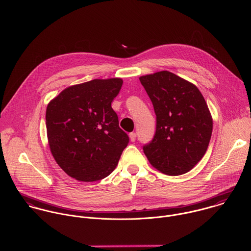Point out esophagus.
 I'll use <instances>...</instances> for the list:
<instances>
[{
  "instance_id": "esophagus-1",
  "label": "esophagus",
  "mask_w": 251,
  "mask_h": 251,
  "mask_svg": "<svg viewBox=\"0 0 251 251\" xmlns=\"http://www.w3.org/2000/svg\"><path fill=\"white\" fill-rule=\"evenodd\" d=\"M129 138H130V140L133 142V141H135V139H136V134H135V132H130L129 133Z\"/></svg>"
}]
</instances>
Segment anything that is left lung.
<instances>
[{"instance_id": "left-lung-1", "label": "left lung", "mask_w": 251, "mask_h": 251, "mask_svg": "<svg viewBox=\"0 0 251 251\" xmlns=\"http://www.w3.org/2000/svg\"><path fill=\"white\" fill-rule=\"evenodd\" d=\"M156 115V131L143 152L160 172L187 173L205 155L213 120L205 99L192 83L169 71L139 78Z\"/></svg>"}]
</instances>
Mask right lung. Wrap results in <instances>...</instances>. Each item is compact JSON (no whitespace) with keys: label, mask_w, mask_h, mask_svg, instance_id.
Instances as JSON below:
<instances>
[{"label":"right lung","mask_w":251,"mask_h":251,"mask_svg":"<svg viewBox=\"0 0 251 251\" xmlns=\"http://www.w3.org/2000/svg\"><path fill=\"white\" fill-rule=\"evenodd\" d=\"M122 86L121 78L94 79L66 88L47 105L50 151L70 177L94 182L117 167L129 141L112 108Z\"/></svg>","instance_id":"obj_1"}]
</instances>
